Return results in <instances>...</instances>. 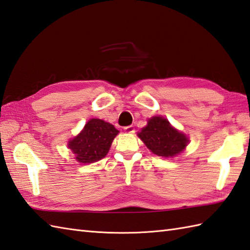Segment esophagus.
Segmentation results:
<instances>
[{
    "label": "esophagus",
    "mask_w": 250,
    "mask_h": 250,
    "mask_svg": "<svg viewBox=\"0 0 250 250\" xmlns=\"http://www.w3.org/2000/svg\"><path fill=\"white\" fill-rule=\"evenodd\" d=\"M124 130H125V132H128V134H132V132H135V128L132 125L124 127Z\"/></svg>",
    "instance_id": "esophagus-1"
}]
</instances>
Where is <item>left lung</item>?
Returning <instances> with one entry per match:
<instances>
[{
    "mask_svg": "<svg viewBox=\"0 0 250 250\" xmlns=\"http://www.w3.org/2000/svg\"><path fill=\"white\" fill-rule=\"evenodd\" d=\"M149 151L158 156L173 157L181 153L188 143L187 137L179 132L162 116H154L147 126L138 134Z\"/></svg>",
    "mask_w": 250,
    "mask_h": 250,
    "instance_id": "left-lung-1",
    "label": "left lung"
}]
</instances>
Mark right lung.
<instances>
[{"label": "right lung", "instance_id": "right-lung-1", "mask_svg": "<svg viewBox=\"0 0 250 250\" xmlns=\"http://www.w3.org/2000/svg\"><path fill=\"white\" fill-rule=\"evenodd\" d=\"M119 134L113 125L98 119L87 122L80 134L70 140L68 147L82 164L95 163L109 152L112 140Z\"/></svg>", "mask_w": 250, "mask_h": 250}]
</instances>
